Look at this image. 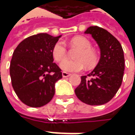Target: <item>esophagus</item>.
<instances>
[{
	"label": "esophagus",
	"instance_id": "1",
	"mask_svg": "<svg viewBox=\"0 0 135 135\" xmlns=\"http://www.w3.org/2000/svg\"><path fill=\"white\" fill-rule=\"evenodd\" d=\"M62 75H63V78H66V77L70 76V75H71V74H70V73H68V72H62Z\"/></svg>",
	"mask_w": 135,
	"mask_h": 135
}]
</instances>
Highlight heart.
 Returning <instances> with one entry per match:
<instances>
[{
	"instance_id": "1",
	"label": "heart",
	"mask_w": 135,
	"mask_h": 135,
	"mask_svg": "<svg viewBox=\"0 0 135 135\" xmlns=\"http://www.w3.org/2000/svg\"><path fill=\"white\" fill-rule=\"evenodd\" d=\"M70 44L78 49L75 55L76 60H64L60 66L65 72H79L85 66L86 68L93 67L98 62V54L92 47L90 41L84 36H75L70 41ZM52 56L55 61L60 62L66 57L67 50L65 44L61 41H57L54 45Z\"/></svg>"
}]
</instances>
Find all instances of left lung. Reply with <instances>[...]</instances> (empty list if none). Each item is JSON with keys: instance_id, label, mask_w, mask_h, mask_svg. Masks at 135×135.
Here are the masks:
<instances>
[{"instance_id": "left-lung-1", "label": "left lung", "mask_w": 135, "mask_h": 135, "mask_svg": "<svg viewBox=\"0 0 135 135\" xmlns=\"http://www.w3.org/2000/svg\"><path fill=\"white\" fill-rule=\"evenodd\" d=\"M99 45L101 57L97 66L75 90L77 97L90 105H104L116 95L122 84L125 59L122 45L111 33L98 26L85 31Z\"/></svg>"}]
</instances>
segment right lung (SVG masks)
Returning a JSON list of instances; mask_svg holds the SVG:
<instances>
[{"label":"right lung","mask_w":135,"mask_h":135,"mask_svg":"<svg viewBox=\"0 0 135 135\" xmlns=\"http://www.w3.org/2000/svg\"><path fill=\"white\" fill-rule=\"evenodd\" d=\"M60 36L48 33L30 36L12 54L9 66L12 87L27 106L40 108L48 104L54 95L55 83L63 78L51 53Z\"/></svg>","instance_id":"1"}]
</instances>
